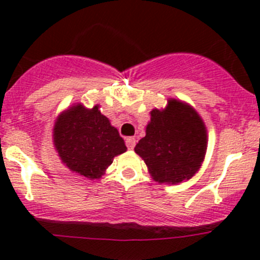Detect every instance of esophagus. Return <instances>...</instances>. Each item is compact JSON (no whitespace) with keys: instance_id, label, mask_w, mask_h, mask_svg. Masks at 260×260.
<instances>
[{"instance_id":"obj_1","label":"esophagus","mask_w":260,"mask_h":260,"mask_svg":"<svg viewBox=\"0 0 260 260\" xmlns=\"http://www.w3.org/2000/svg\"><path fill=\"white\" fill-rule=\"evenodd\" d=\"M136 142H137V141H136L135 137H128V138H125V145H127L128 149H133V148H135Z\"/></svg>"}]
</instances>
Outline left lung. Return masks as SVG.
I'll list each match as a JSON object with an SVG mask.
<instances>
[{"mask_svg":"<svg viewBox=\"0 0 260 260\" xmlns=\"http://www.w3.org/2000/svg\"><path fill=\"white\" fill-rule=\"evenodd\" d=\"M135 151L154 181L179 183L200 169L206 152V128L190 106L172 99L165 111L151 112L146 136Z\"/></svg>","mask_w":260,"mask_h":260,"instance_id":"left-lung-1","label":"left lung"}]
</instances>
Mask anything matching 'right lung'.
<instances>
[{
  "label": "right lung",
  "mask_w": 260,
  "mask_h": 260,
  "mask_svg": "<svg viewBox=\"0 0 260 260\" xmlns=\"http://www.w3.org/2000/svg\"><path fill=\"white\" fill-rule=\"evenodd\" d=\"M54 145L72 171L88 179H99L118 154L127 151L124 141L101 113L98 106L81 104L68 109L54 127Z\"/></svg>",
  "instance_id": "right-lung-1"
}]
</instances>
